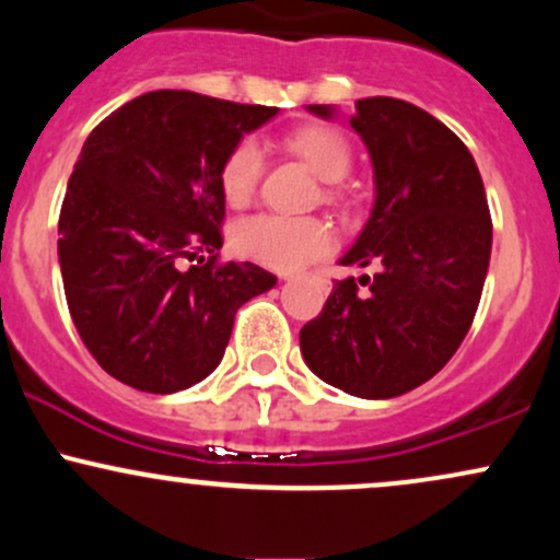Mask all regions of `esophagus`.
Wrapping results in <instances>:
<instances>
[{
  "instance_id": "obj_1",
  "label": "esophagus",
  "mask_w": 560,
  "mask_h": 560,
  "mask_svg": "<svg viewBox=\"0 0 560 560\" xmlns=\"http://www.w3.org/2000/svg\"><path fill=\"white\" fill-rule=\"evenodd\" d=\"M281 279H284V281H289V279H294V273H281Z\"/></svg>"
}]
</instances>
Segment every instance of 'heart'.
<instances>
[{"label":"heart","instance_id":"1","mask_svg":"<svg viewBox=\"0 0 560 560\" xmlns=\"http://www.w3.org/2000/svg\"><path fill=\"white\" fill-rule=\"evenodd\" d=\"M284 147L292 155H298L320 182H339L347 176L352 165L350 139L339 128L311 124L289 131ZM262 173V152L255 139H240L223 155L218 168V186L231 208H247L258 189ZM326 199L337 202L339 191L329 186ZM231 244L242 258H249L276 271H294L305 262L320 258L331 249L334 231L320 218H289L260 213L244 218L234 226Z\"/></svg>","mask_w":560,"mask_h":560}]
</instances>
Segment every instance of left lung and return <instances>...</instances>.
<instances>
[{
    "label": "left lung",
    "instance_id": "left-lung-1",
    "mask_svg": "<svg viewBox=\"0 0 560 560\" xmlns=\"http://www.w3.org/2000/svg\"><path fill=\"white\" fill-rule=\"evenodd\" d=\"M318 118L334 107L307 105ZM350 126L369 147L376 199L342 266H374L337 281L300 329L307 369L363 400L421 387L455 355L477 316L492 249L485 184L468 147L410 102L369 96Z\"/></svg>",
    "mask_w": 560,
    "mask_h": 560
}]
</instances>
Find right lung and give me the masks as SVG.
Wrapping results in <instances>:
<instances>
[{"mask_svg": "<svg viewBox=\"0 0 560 560\" xmlns=\"http://www.w3.org/2000/svg\"><path fill=\"white\" fill-rule=\"evenodd\" d=\"M276 113L160 89L83 141L57 255L70 318L118 382L152 395L202 382L226 352L236 311L276 284L255 262H218L221 160Z\"/></svg>", "mask_w": 560, "mask_h": 560, "instance_id": "right-lung-1", "label": "right lung"}]
</instances>
